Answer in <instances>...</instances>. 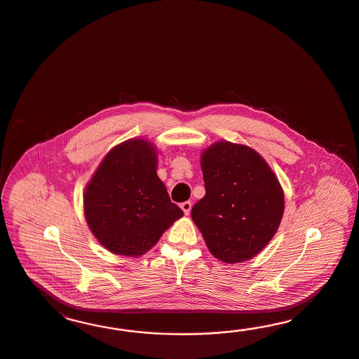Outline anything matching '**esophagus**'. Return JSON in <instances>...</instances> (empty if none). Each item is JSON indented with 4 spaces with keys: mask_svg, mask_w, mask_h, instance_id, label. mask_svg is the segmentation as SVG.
<instances>
[{
    "mask_svg": "<svg viewBox=\"0 0 359 359\" xmlns=\"http://www.w3.org/2000/svg\"><path fill=\"white\" fill-rule=\"evenodd\" d=\"M180 208L183 209L184 215H189V212H191V209H192V203H191V201H184V203L180 204Z\"/></svg>",
    "mask_w": 359,
    "mask_h": 359,
    "instance_id": "34e87169",
    "label": "esophagus"
}]
</instances>
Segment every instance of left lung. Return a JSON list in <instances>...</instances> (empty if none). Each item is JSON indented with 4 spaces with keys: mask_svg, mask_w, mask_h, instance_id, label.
Wrapping results in <instances>:
<instances>
[{
    "mask_svg": "<svg viewBox=\"0 0 359 359\" xmlns=\"http://www.w3.org/2000/svg\"><path fill=\"white\" fill-rule=\"evenodd\" d=\"M205 196L192 219L209 251L221 262L255 257L275 236L284 195L270 165L249 146L221 141L201 155Z\"/></svg>",
    "mask_w": 359,
    "mask_h": 359,
    "instance_id": "8db88e82",
    "label": "left lung"
}]
</instances>
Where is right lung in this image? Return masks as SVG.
<instances>
[{
  "label": "right lung",
  "instance_id": "right-lung-1",
  "mask_svg": "<svg viewBox=\"0 0 359 359\" xmlns=\"http://www.w3.org/2000/svg\"><path fill=\"white\" fill-rule=\"evenodd\" d=\"M88 226L110 252L140 257L184 213L156 175L150 142L129 140L113 147L84 194Z\"/></svg>",
  "mask_w": 359,
  "mask_h": 359
}]
</instances>
